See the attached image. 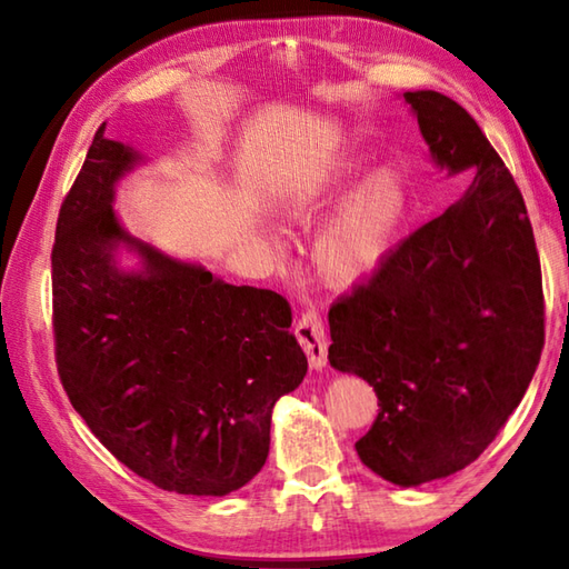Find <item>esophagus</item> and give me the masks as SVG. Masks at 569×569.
Instances as JSON below:
<instances>
[{"instance_id":"obj_1","label":"esophagus","mask_w":569,"mask_h":569,"mask_svg":"<svg viewBox=\"0 0 569 569\" xmlns=\"http://www.w3.org/2000/svg\"><path fill=\"white\" fill-rule=\"evenodd\" d=\"M296 337L300 347L306 349L310 369H322L328 365V337L318 310H306L296 325Z\"/></svg>"}]
</instances>
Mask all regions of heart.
<instances>
[{"mask_svg": "<svg viewBox=\"0 0 569 569\" xmlns=\"http://www.w3.org/2000/svg\"><path fill=\"white\" fill-rule=\"evenodd\" d=\"M340 204L312 244V266L325 283L352 288L391 257L413 210V192L398 168L371 171L361 156H345L330 171L288 190L281 212L296 227H310Z\"/></svg>", "mask_w": 569, "mask_h": 569, "instance_id": "1", "label": "heart"}]
</instances>
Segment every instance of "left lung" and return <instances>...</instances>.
<instances>
[{"label":"left lung","instance_id":"obj_1","mask_svg":"<svg viewBox=\"0 0 569 569\" xmlns=\"http://www.w3.org/2000/svg\"><path fill=\"white\" fill-rule=\"evenodd\" d=\"M403 100L435 166L471 183L330 308L328 359L379 396V416L355 445L361 462L418 487L475 462L521 403L546 342V306L509 168L447 94Z\"/></svg>","mask_w":569,"mask_h":569}]
</instances>
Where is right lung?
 <instances>
[{"label": "right lung", "instance_id": "obj_1", "mask_svg": "<svg viewBox=\"0 0 569 569\" xmlns=\"http://www.w3.org/2000/svg\"><path fill=\"white\" fill-rule=\"evenodd\" d=\"M143 161L102 124L60 204L56 365L72 408L134 475L224 497L261 471L273 406L298 389L308 359L283 296L224 283L127 232L114 188ZM119 250L136 253L137 270Z\"/></svg>", "mask_w": 569, "mask_h": 569}]
</instances>
